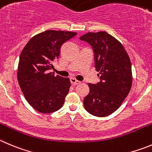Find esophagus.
I'll return each mask as SVG.
<instances>
[{
  "label": "esophagus",
  "mask_w": 152,
  "mask_h": 152,
  "mask_svg": "<svg viewBox=\"0 0 152 152\" xmlns=\"http://www.w3.org/2000/svg\"><path fill=\"white\" fill-rule=\"evenodd\" d=\"M70 82H71V83L73 85H78V84H80L81 82L80 81L77 80L76 79H75V78H70Z\"/></svg>",
  "instance_id": "1"
}]
</instances>
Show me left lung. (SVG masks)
<instances>
[{"label": "left lung", "mask_w": 152, "mask_h": 152, "mask_svg": "<svg viewBox=\"0 0 152 152\" xmlns=\"http://www.w3.org/2000/svg\"><path fill=\"white\" fill-rule=\"evenodd\" d=\"M91 44L94 53V66L100 82L88 83V94L83 104L88 113L106 117L121 106L132 87L131 63L122 44L106 31L88 32L80 37Z\"/></svg>", "instance_id": "left-lung-1"}]
</instances>
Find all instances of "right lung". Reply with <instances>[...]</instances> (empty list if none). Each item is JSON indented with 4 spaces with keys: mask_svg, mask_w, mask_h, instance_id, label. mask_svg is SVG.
<instances>
[{
    "mask_svg": "<svg viewBox=\"0 0 152 152\" xmlns=\"http://www.w3.org/2000/svg\"><path fill=\"white\" fill-rule=\"evenodd\" d=\"M76 32L47 30L31 38L19 57L17 79L28 103L37 111L51 113L58 110L69 92V78L49 70L58 58L62 44Z\"/></svg>",
    "mask_w": 152,
    "mask_h": 152,
    "instance_id": "add662e5",
    "label": "right lung"
}]
</instances>
